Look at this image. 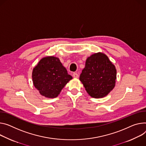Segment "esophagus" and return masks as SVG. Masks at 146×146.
<instances>
[{"mask_svg": "<svg viewBox=\"0 0 146 146\" xmlns=\"http://www.w3.org/2000/svg\"><path fill=\"white\" fill-rule=\"evenodd\" d=\"M78 76H79V75H78V74L77 73H73V77L74 78H77V77H78Z\"/></svg>", "mask_w": 146, "mask_h": 146, "instance_id": "34e87169", "label": "esophagus"}]
</instances>
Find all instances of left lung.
<instances>
[{"instance_id": "left-lung-1", "label": "left lung", "mask_w": 146, "mask_h": 146, "mask_svg": "<svg viewBox=\"0 0 146 146\" xmlns=\"http://www.w3.org/2000/svg\"><path fill=\"white\" fill-rule=\"evenodd\" d=\"M116 78L115 66L102 53L93 54L87 59L80 76V80L88 94L96 98L107 96L114 88Z\"/></svg>"}]
</instances>
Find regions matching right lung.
<instances>
[{
    "label": "right lung",
    "mask_w": 146,
    "mask_h": 146,
    "mask_svg": "<svg viewBox=\"0 0 146 146\" xmlns=\"http://www.w3.org/2000/svg\"><path fill=\"white\" fill-rule=\"evenodd\" d=\"M34 86L42 96L56 98L72 77L59 59L54 56L42 58L33 71Z\"/></svg>",
    "instance_id": "obj_1"
}]
</instances>
